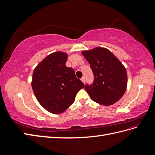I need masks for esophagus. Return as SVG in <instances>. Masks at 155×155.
<instances>
[{"label": "esophagus", "instance_id": "1", "mask_svg": "<svg viewBox=\"0 0 155 155\" xmlns=\"http://www.w3.org/2000/svg\"><path fill=\"white\" fill-rule=\"evenodd\" d=\"M81 81H82L83 83H85V77H82V78H81Z\"/></svg>", "mask_w": 155, "mask_h": 155}]
</instances>
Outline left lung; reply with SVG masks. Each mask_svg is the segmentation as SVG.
Returning a JSON list of instances; mask_svg holds the SVG:
<instances>
[{"mask_svg":"<svg viewBox=\"0 0 155 155\" xmlns=\"http://www.w3.org/2000/svg\"><path fill=\"white\" fill-rule=\"evenodd\" d=\"M94 74V82L85 89L91 99L105 106L115 104L123 96L127 85L126 69L110 50L96 47L83 51Z\"/></svg>","mask_w":155,"mask_h":155,"instance_id":"obj_1","label":"left lung"}]
</instances>
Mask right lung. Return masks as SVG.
<instances>
[{
  "instance_id": "obj_1",
  "label": "right lung",
  "mask_w": 155,
  "mask_h": 155,
  "mask_svg": "<svg viewBox=\"0 0 155 155\" xmlns=\"http://www.w3.org/2000/svg\"><path fill=\"white\" fill-rule=\"evenodd\" d=\"M67 54L48 55L33 72L31 87L41 105L53 114L62 113L71 105L76 94L85 87L73 68L67 67Z\"/></svg>"
}]
</instances>
